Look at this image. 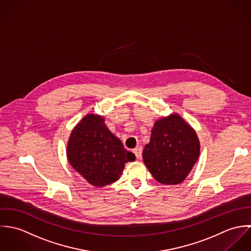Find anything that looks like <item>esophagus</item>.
<instances>
[{
  "label": "esophagus",
  "instance_id": "esophagus-1",
  "mask_svg": "<svg viewBox=\"0 0 251 251\" xmlns=\"http://www.w3.org/2000/svg\"><path fill=\"white\" fill-rule=\"evenodd\" d=\"M133 152H134V154L136 155V157L139 159V158H141V156H142V147H137V148H135L134 150H133Z\"/></svg>",
  "mask_w": 251,
  "mask_h": 251
}]
</instances>
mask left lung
Segmentation results:
<instances>
[{
  "label": "left lung",
  "instance_id": "obj_1",
  "mask_svg": "<svg viewBox=\"0 0 251 251\" xmlns=\"http://www.w3.org/2000/svg\"><path fill=\"white\" fill-rule=\"evenodd\" d=\"M200 154L195 130L178 114L157 120L145 146L143 160L162 184H178L187 177Z\"/></svg>",
  "mask_w": 251,
  "mask_h": 251
}]
</instances>
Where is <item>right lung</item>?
Wrapping results in <instances>:
<instances>
[{
	"mask_svg": "<svg viewBox=\"0 0 251 251\" xmlns=\"http://www.w3.org/2000/svg\"><path fill=\"white\" fill-rule=\"evenodd\" d=\"M67 155L72 167L97 187L118 180L125 164L135 160L134 153L108 129L104 118L95 114L85 116L73 128Z\"/></svg>",
	"mask_w": 251,
	"mask_h": 251,
	"instance_id": "right-lung-1",
	"label": "right lung"
}]
</instances>
